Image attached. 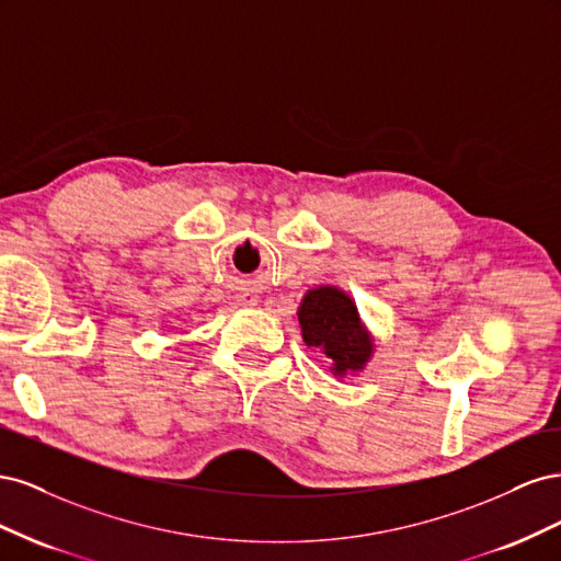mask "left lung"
Listing matches in <instances>:
<instances>
[{
    "label": "left lung",
    "instance_id": "8db88e82",
    "mask_svg": "<svg viewBox=\"0 0 561 561\" xmlns=\"http://www.w3.org/2000/svg\"><path fill=\"white\" fill-rule=\"evenodd\" d=\"M297 316L304 344L328 355L334 377L365 369L375 353V344L355 309V301L344 290L332 285L309 290L299 304Z\"/></svg>",
    "mask_w": 561,
    "mask_h": 561
}]
</instances>
